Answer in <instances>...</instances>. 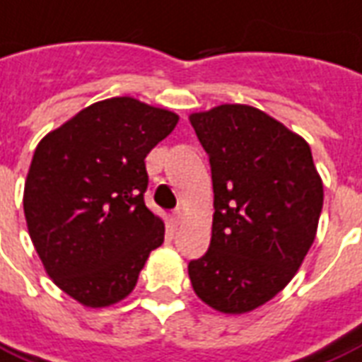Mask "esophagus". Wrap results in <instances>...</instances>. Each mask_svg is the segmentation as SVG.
Instances as JSON below:
<instances>
[{
	"label": "esophagus",
	"mask_w": 362,
	"mask_h": 362,
	"mask_svg": "<svg viewBox=\"0 0 362 362\" xmlns=\"http://www.w3.org/2000/svg\"><path fill=\"white\" fill-rule=\"evenodd\" d=\"M183 219H185V211L181 210V208H177V210L171 214V223H173V225H179Z\"/></svg>",
	"instance_id": "obj_1"
}]
</instances>
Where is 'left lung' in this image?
Masks as SVG:
<instances>
[{"mask_svg":"<svg viewBox=\"0 0 362 362\" xmlns=\"http://www.w3.org/2000/svg\"><path fill=\"white\" fill-rule=\"evenodd\" d=\"M210 156L214 223L208 252L189 263L204 303L254 311L305 259L322 210V181L298 133L259 108L219 105L189 116Z\"/></svg>","mask_w":362,"mask_h":362,"instance_id":"1","label":"left lung"}]
</instances>
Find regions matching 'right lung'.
Segmentation results:
<instances>
[{
    "mask_svg": "<svg viewBox=\"0 0 362 362\" xmlns=\"http://www.w3.org/2000/svg\"><path fill=\"white\" fill-rule=\"evenodd\" d=\"M179 116L133 97L83 108L36 146L24 183L34 248L62 292L86 307L129 296L164 221L145 204L146 154Z\"/></svg>",
    "mask_w": 362,
    "mask_h": 362,
    "instance_id": "add662e5",
    "label": "right lung"
}]
</instances>
